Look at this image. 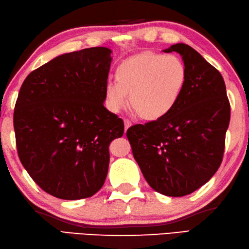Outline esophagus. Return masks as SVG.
I'll list each match as a JSON object with an SVG mask.
<instances>
[{
    "mask_svg": "<svg viewBox=\"0 0 249 249\" xmlns=\"http://www.w3.org/2000/svg\"><path fill=\"white\" fill-rule=\"evenodd\" d=\"M124 130H125V131L128 130L129 126H131V124H132V123H131V121L128 120V119H124Z\"/></svg>",
    "mask_w": 249,
    "mask_h": 249,
    "instance_id": "esophagus-1",
    "label": "esophagus"
}]
</instances>
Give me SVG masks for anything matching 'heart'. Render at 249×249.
I'll return each instance as SVG.
<instances>
[{
  "label": "heart",
  "instance_id": "1",
  "mask_svg": "<svg viewBox=\"0 0 249 249\" xmlns=\"http://www.w3.org/2000/svg\"><path fill=\"white\" fill-rule=\"evenodd\" d=\"M187 79L183 60L175 54L146 52L125 59L116 69V81L105 87L106 107L119 112L128 105L141 118L156 120L179 102Z\"/></svg>",
  "mask_w": 249,
  "mask_h": 249
}]
</instances>
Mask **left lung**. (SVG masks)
<instances>
[{
    "label": "left lung",
    "instance_id": "8db88e82",
    "mask_svg": "<svg viewBox=\"0 0 249 249\" xmlns=\"http://www.w3.org/2000/svg\"><path fill=\"white\" fill-rule=\"evenodd\" d=\"M163 52L182 56L184 90L168 115L132 125L126 137L149 186L181 197L207 183L221 165L231 108L221 73L197 51L178 43Z\"/></svg>",
    "mask_w": 249,
    "mask_h": 249
}]
</instances>
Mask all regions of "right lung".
<instances>
[{"mask_svg":"<svg viewBox=\"0 0 249 249\" xmlns=\"http://www.w3.org/2000/svg\"><path fill=\"white\" fill-rule=\"evenodd\" d=\"M111 50L59 55L28 74L14 110L17 152L29 176L60 199L91 197L109 166L124 121L104 106Z\"/></svg>","mask_w":249,"mask_h":249,"instance_id":"add662e5","label":"right lung"}]
</instances>
